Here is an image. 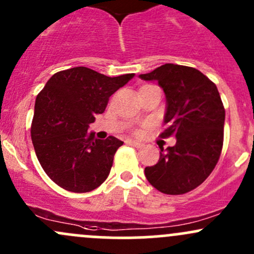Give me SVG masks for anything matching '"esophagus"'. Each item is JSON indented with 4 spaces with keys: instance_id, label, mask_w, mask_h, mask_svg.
<instances>
[{
    "instance_id": "34e87169",
    "label": "esophagus",
    "mask_w": 254,
    "mask_h": 254,
    "mask_svg": "<svg viewBox=\"0 0 254 254\" xmlns=\"http://www.w3.org/2000/svg\"><path fill=\"white\" fill-rule=\"evenodd\" d=\"M127 145L132 146V147H136V148H142L143 147V143L138 142V141H135V140H127Z\"/></svg>"
}]
</instances>
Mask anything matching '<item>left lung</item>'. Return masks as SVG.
<instances>
[{
  "label": "left lung",
  "instance_id": "left-lung-1",
  "mask_svg": "<svg viewBox=\"0 0 254 254\" xmlns=\"http://www.w3.org/2000/svg\"><path fill=\"white\" fill-rule=\"evenodd\" d=\"M156 80L167 97L161 137L176 143L161 148L159 161L145 168L148 183L165 194H184L201 185L220 157L225 109L214 82L197 69L167 63L141 74Z\"/></svg>",
  "mask_w": 254,
  "mask_h": 254
}]
</instances>
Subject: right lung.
Instances as JSON below:
<instances>
[{"instance_id":"right-lung-1","label":"right lung","mask_w":254,"mask_h":254,"mask_svg":"<svg viewBox=\"0 0 254 254\" xmlns=\"http://www.w3.org/2000/svg\"><path fill=\"white\" fill-rule=\"evenodd\" d=\"M134 74L109 76L86 66L56 73L35 101L31 140L42 169L66 191L84 193L108 178L123 141L95 138L89 124L102 114L109 97Z\"/></svg>"}]
</instances>
